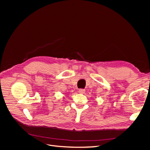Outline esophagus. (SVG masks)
I'll list each match as a JSON object with an SVG mask.
<instances>
[{
    "label": "esophagus",
    "instance_id": "obj_1",
    "mask_svg": "<svg viewBox=\"0 0 150 150\" xmlns=\"http://www.w3.org/2000/svg\"><path fill=\"white\" fill-rule=\"evenodd\" d=\"M79 93H81V94L84 93H85V89H80L79 90Z\"/></svg>",
    "mask_w": 150,
    "mask_h": 150
}]
</instances>
